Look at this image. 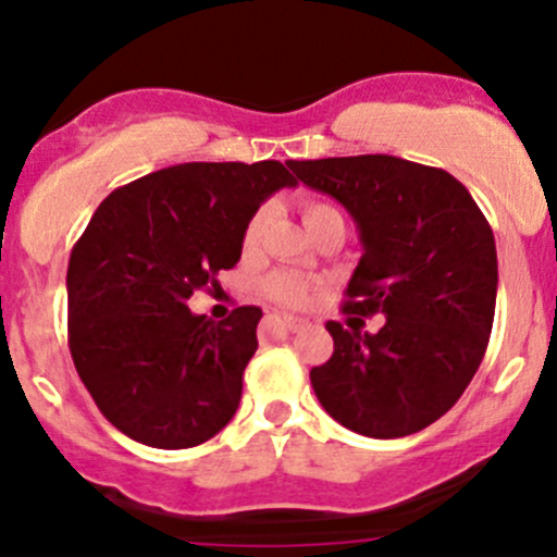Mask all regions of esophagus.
Returning a JSON list of instances; mask_svg holds the SVG:
<instances>
[{
  "label": "esophagus",
  "instance_id": "obj_1",
  "mask_svg": "<svg viewBox=\"0 0 557 557\" xmlns=\"http://www.w3.org/2000/svg\"><path fill=\"white\" fill-rule=\"evenodd\" d=\"M274 318H277V321L283 323V326L288 329V332H301V329L307 326L305 318H294V315H274Z\"/></svg>",
  "mask_w": 557,
  "mask_h": 557
}]
</instances>
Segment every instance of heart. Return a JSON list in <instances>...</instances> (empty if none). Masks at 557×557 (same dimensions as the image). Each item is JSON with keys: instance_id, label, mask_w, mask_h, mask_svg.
Masks as SVG:
<instances>
[{"instance_id": "1", "label": "heart", "mask_w": 557, "mask_h": 557, "mask_svg": "<svg viewBox=\"0 0 557 557\" xmlns=\"http://www.w3.org/2000/svg\"><path fill=\"white\" fill-rule=\"evenodd\" d=\"M334 214H339V212L332 207V203H323V201L301 203V218H305L307 228H312V225L321 223V220L334 218ZM261 228H263V212H258V214H252L250 223H247V228H245V236H242V245H245L247 250H252V247L258 245V239H261ZM263 290H267L272 299L283 301V305L301 307L310 301L312 285L307 283L305 277H299V274L274 272V274H269L267 283H263Z\"/></svg>"}]
</instances>
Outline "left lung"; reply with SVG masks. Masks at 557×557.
<instances>
[{
  "label": "left lung",
  "mask_w": 557,
  "mask_h": 557,
  "mask_svg": "<svg viewBox=\"0 0 557 557\" xmlns=\"http://www.w3.org/2000/svg\"><path fill=\"white\" fill-rule=\"evenodd\" d=\"M296 180L343 203L364 247L348 283V326L329 321L334 354L312 367L334 422L367 438H403L438 422L487 350L498 256L462 182L392 154L288 160ZM387 315L375 335L360 318Z\"/></svg>",
  "instance_id": "1"
}]
</instances>
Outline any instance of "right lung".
<instances>
[{"label":"right lung","mask_w":557,"mask_h":557,"mask_svg":"<svg viewBox=\"0 0 557 557\" xmlns=\"http://www.w3.org/2000/svg\"><path fill=\"white\" fill-rule=\"evenodd\" d=\"M296 180L277 160L182 163L113 190L67 267L70 354L108 422L154 449H190L234 419L261 307L196 315L193 290L236 267L247 223Z\"/></svg>","instance_id":"right-lung-1"}]
</instances>
